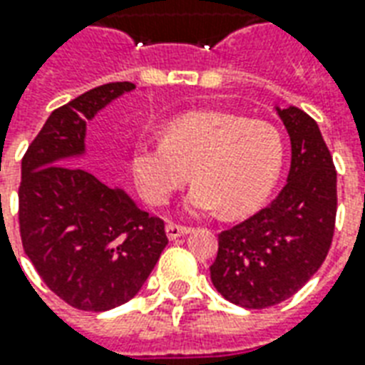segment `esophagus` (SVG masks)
<instances>
[{"instance_id": "obj_1", "label": "esophagus", "mask_w": 365, "mask_h": 365, "mask_svg": "<svg viewBox=\"0 0 365 365\" xmlns=\"http://www.w3.org/2000/svg\"><path fill=\"white\" fill-rule=\"evenodd\" d=\"M190 232H191L190 226H182V224H174V222L166 224V236H168L170 240L185 236V234H190Z\"/></svg>"}]
</instances>
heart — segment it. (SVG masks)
Returning <instances> with one entry per match:
<instances>
[{"label":"heart","instance_id":"b5f03b06","mask_svg":"<svg viewBox=\"0 0 365 365\" xmlns=\"http://www.w3.org/2000/svg\"><path fill=\"white\" fill-rule=\"evenodd\" d=\"M282 164L284 143L274 125L217 110L175 115L164 125V139H143L131 155L135 183L147 201L166 203L193 170L187 209L205 215L222 207L228 217L261 207Z\"/></svg>","mask_w":365,"mask_h":365}]
</instances>
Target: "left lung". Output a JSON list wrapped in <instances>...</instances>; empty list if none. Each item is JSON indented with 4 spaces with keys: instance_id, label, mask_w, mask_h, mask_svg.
Masks as SVG:
<instances>
[{
    "instance_id": "1",
    "label": "left lung",
    "mask_w": 365,
    "mask_h": 365,
    "mask_svg": "<svg viewBox=\"0 0 365 365\" xmlns=\"http://www.w3.org/2000/svg\"><path fill=\"white\" fill-rule=\"evenodd\" d=\"M292 145L288 182L269 207L218 234L210 280L247 307L277 306L325 261L336 218V170L319 125L296 106L277 108Z\"/></svg>"
}]
</instances>
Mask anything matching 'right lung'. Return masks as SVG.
<instances>
[{
    "label": "right lung",
    "instance_id": "obj_1",
    "mask_svg": "<svg viewBox=\"0 0 365 365\" xmlns=\"http://www.w3.org/2000/svg\"><path fill=\"white\" fill-rule=\"evenodd\" d=\"M133 83H108L53 110L21 164L19 228L40 279L75 309L133 298L168 244L164 222L66 158L85 153L86 121Z\"/></svg>",
    "mask_w": 365,
    "mask_h": 365
}]
</instances>
